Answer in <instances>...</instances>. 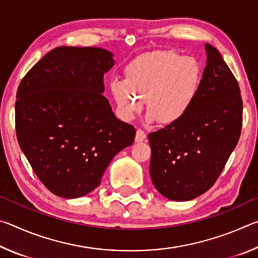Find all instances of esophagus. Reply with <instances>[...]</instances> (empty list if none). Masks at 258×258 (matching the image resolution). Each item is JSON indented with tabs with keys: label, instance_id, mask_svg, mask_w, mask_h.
Returning <instances> with one entry per match:
<instances>
[{
	"label": "esophagus",
	"instance_id": "34e87169",
	"mask_svg": "<svg viewBox=\"0 0 258 258\" xmlns=\"http://www.w3.org/2000/svg\"><path fill=\"white\" fill-rule=\"evenodd\" d=\"M147 139V134L143 132L142 130H138L137 134H135V142H142Z\"/></svg>",
	"mask_w": 258,
	"mask_h": 258
}]
</instances>
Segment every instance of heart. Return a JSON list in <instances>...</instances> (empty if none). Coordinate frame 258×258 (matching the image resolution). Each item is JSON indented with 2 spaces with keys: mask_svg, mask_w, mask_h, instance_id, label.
<instances>
[{
  "mask_svg": "<svg viewBox=\"0 0 258 258\" xmlns=\"http://www.w3.org/2000/svg\"><path fill=\"white\" fill-rule=\"evenodd\" d=\"M127 78H115L110 89L119 115L126 121L137 118L145 104L146 120L165 125L185 117L199 93L202 67L192 56L175 51H155L128 64Z\"/></svg>",
  "mask_w": 258,
  "mask_h": 258,
  "instance_id": "heart-1",
  "label": "heart"
}]
</instances>
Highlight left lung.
<instances>
[{
	"mask_svg": "<svg viewBox=\"0 0 258 258\" xmlns=\"http://www.w3.org/2000/svg\"><path fill=\"white\" fill-rule=\"evenodd\" d=\"M205 51L206 67L190 111L177 123L148 135L151 181L174 202L197 198L215 183L241 132L238 82L215 47L206 43Z\"/></svg>",
	"mask_w": 258,
	"mask_h": 258,
	"instance_id": "obj_1",
	"label": "left lung"
}]
</instances>
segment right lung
I'll return each mask as SVG.
<instances>
[{
    "label": "right lung",
    "mask_w": 258,
    "mask_h": 258,
    "mask_svg": "<svg viewBox=\"0 0 258 258\" xmlns=\"http://www.w3.org/2000/svg\"><path fill=\"white\" fill-rule=\"evenodd\" d=\"M115 64L101 47L60 46L20 82L16 131L35 174L58 197L93 191L108 165L132 145L135 128L103 97V75Z\"/></svg>",
    "instance_id": "obj_1"
}]
</instances>
